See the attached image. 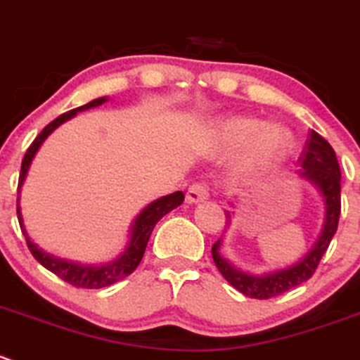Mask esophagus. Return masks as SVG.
I'll return each mask as SVG.
<instances>
[{"label":"esophagus","instance_id":"1","mask_svg":"<svg viewBox=\"0 0 360 360\" xmlns=\"http://www.w3.org/2000/svg\"><path fill=\"white\" fill-rule=\"evenodd\" d=\"M210 195V188L208 185L202 184V181H195L188 187L187 191V201L188 202H201L205 199H208Z\"/></svg>","mask_w":360,"mask_h":360}]
</instances>
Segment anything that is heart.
<instances>
[{
    "label": "heart",
    "instance_id": "1",
    "mask_svg": "<svg viewBox=\"0 0 360 360\" xmlns=\"http://www.w3.org/2000/svg\"><path fill=\"white\" fill-rule=\"evenodd\" d=\"M217 141L226 150H236L247 145L245 165L255 168L283 154L290 136L280 126H262L261 120L250 117H233L217 126Z\"/></svg>",
    "mask_w": 360,
    "mask_h": 360
}]
</instances>
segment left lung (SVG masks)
I'll return each instance as SVG.
<instances>
[{
  "label": "left lung",
  "mask_w": 360,
  "mask_h": 360,
  "mask_svg": "<svg viewBox=\"0 0 360 360\" xmlns=\"http://www.w3.org/2000/svg\"><path fill=\"white\" fill-rule=\"evenodd\" d=\"M300 161L302 166L300 176L311 181L322 194L323 205H326V219H323L322 233L316 243L297 264L268 273V275L254 276L236 269L220 255V240L212 247L213 261L224 278L241 294L254 300H269V297L280 296L311 278L338 229L341 213V172L333 147L319 133L311 131Z\"/></svg>",
  "instance_id": "left-lung-1"
}]
</instances>
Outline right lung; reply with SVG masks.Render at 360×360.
Listing matches in <instances>:
<instances>
[{"label":"right lung","instance_id":"1","mask_svg":"<svg viewBox=\"0 0 360 360\" xmlns=\"http://www.w3.org/2000/svg\"><path fill=\"white\" fill-rule=\"evenodd\" d=\"M106 101V98H98L94 101L87 103L84 106H78V108L70 110V112L63 113L59 115L58 119L52 120L49 126H45V129L34 138L33 143L30 145L27 148L26 155L22 159V166H20V176H19V188H17V217H19V224H20V229H22L24 236H26V243L30 252L33 254V257L40 262L44 268H47L49 271H52L54 275H58L60 280L68 282L70 285L77 287V289H103V287H108L112 283L119 282V280L126 278L127 275L134 271L138 268V264L141 262V257L145 254V248H147L148 243V238H150L152 231H154L155 224L169 213L172 210H175L176 206H180L184 202V192L176 191L173 194L165 195V198H159L155 199L154 202L147 206V208L141 210L140 215L136 217L134 220L133 227H131V240L127 248L124 250V254L120 255L119 259L115 261L108 262V264H103V266H82L77 264V262H70V261H64V259H58L54 255H49L45 252H41L33 241L30 240L27 236L26 229H24V222H22V215H20V206H19V195H20V187H22L24 179L27 175V169H30L31 161H33L34 154L38 152L40 145L47 140L49 134L59 127L60 124L70 120L71 117L77 115V112H82V110H89V108H94V106L103 105Z\"/></svg>","mask_w":360,"mask_h":360}]
</instances>
